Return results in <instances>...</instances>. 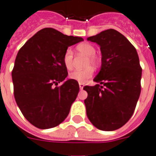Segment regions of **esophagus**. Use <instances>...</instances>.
Returning a JSON list of instances; mask_svg holds the SVG:
<instances>
[{"label": "esophagus", "instance_id": "obj_1", "mask_svg": "<svg viewBox=\"0 0 156 156\" xmlns=\"http://www.w3.org/2000/svg\"><path fill=\"white\" fill-rule=\"evenodd\" d=\"M83 87H84V84L83 83H79L80 89H83Z\"/></svg>", "mask_w": 156, "mask_h": 156}]
</instances>
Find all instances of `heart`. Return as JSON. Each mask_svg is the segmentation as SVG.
<instances>
[{
    "label": "heart",
    "instance_id": "obj_1",
    "mask_svg": "<svg viewBox=\"0 0 156 156\" xmlns=\"http://www.w3.org/2000/svg\"><path fill=\"white\" fill-rule=\"evenodd\" d=\"M76 50L78 54L86 56L87 60L85 66L92 65L97 66L99 64V60L95 56V48L92 44L88 43H80L76 47ZM74 54L71 49H68L64 52L63 57V63L65 68L68 71L72 69ZM94 74V69L92 67H87L85 69L75 71L70 73L69 78L74 81H76L79 83H85L90 78H92Z\"/></svg>",
    "mask_w": 156,
    "mask_h": 156
}]
</instances>
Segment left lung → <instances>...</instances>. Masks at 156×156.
I'll list each match as a JSON object with an SVG mask.
<instances>
[{"label": "left lung", "mask_w": 156, "mask_h": 156, "mask_svg": "<svg viewBox=\"0 0 156 156\" xmlns=\"http://www.w3.org/2000/svg\"><path fill=\"white\" fill-rule=\"evenodd\" d=\"M87 40L100 46L102 66L95 86L84 87L86 113L102 130H115L131 117L141 93V67L136 49L127 38L113 29Z\"/></svg>", "instance_id": "1"}]
</instances>
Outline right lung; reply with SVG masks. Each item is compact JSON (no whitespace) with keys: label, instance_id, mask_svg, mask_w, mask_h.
I'll use <instances>...</instances> for the list:
<instances>
[{"label":"right lung","instance_id":"1","mask_svg":"<svg viewBox=\"0 0 156 156\" xmlns=\"http://www.w3.org/2000/svg\"><path fill=\"white\" fill-rule=\"evenodd\" d=\"M82 40L45 28L19 50L12 73L14 95L23 116L35 127H54L68 116L79 85L71 79L56 85L68 74L63 63L64 52Z\"/></svg>","mask_w":156,"mask_h":156}]
</instances>
